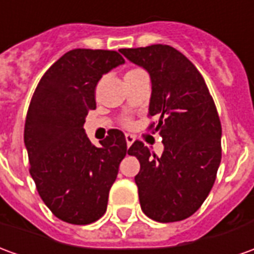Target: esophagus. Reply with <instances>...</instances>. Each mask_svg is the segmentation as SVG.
Returning <instances> with one entry per match:
<instances>
[{"instance_id":"34e87169","label":"esophagus","mask_w":254,"mask_h":254,"mask_svg":"<svg viewBox=\"0 0 254 254\" xmlns=\"http://www.w3.org/2000/svg\"><path fill=\"white\" fill-rule=\"evenodd\" d=\"M125 140H127V148H129V147L134 143V136H132V134H127V136H125Z\"/></svg>"}]
</instances>
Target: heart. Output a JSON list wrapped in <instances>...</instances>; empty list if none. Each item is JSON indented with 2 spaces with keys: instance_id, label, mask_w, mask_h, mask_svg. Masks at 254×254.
<instances>
[{
  "instance_id": "heart-1",
  "label": "heart",
  "mask_w": 254,
  "mask_h": 254,
  "mask_svg": "<svg viewBox=\"0 0 254 254\" xmlns=\"http://www.w3.org/2000/svg\"><path fill=\"white\" fill-rule=\"evenodd\" d=\"M134 72H139V70H130V71L127 72V75H130V74H134Z\"/></svg>"
}]
</instances>
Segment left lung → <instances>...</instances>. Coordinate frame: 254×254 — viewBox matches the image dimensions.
<instances>
[{"label": "left lung", "instance_id": "left-lung-1", "mask_svg": "<svg viewBox=\"0 0 254 254\" xmlns=\"http://www.w3.org/2000/svg\"><path fill=\"white\" fill-rule=\"evenodd\" d=\"M151 79L148 114L158 115L164 139L158 158L134 141L127 150L140 162L134 176L141 210L159 223L194 214L213 187L221 161V125L203 78L183 53L169 45L120 49Z\"/></svg>", "mask_w": 254, "mask_h": 254}]
</instances>
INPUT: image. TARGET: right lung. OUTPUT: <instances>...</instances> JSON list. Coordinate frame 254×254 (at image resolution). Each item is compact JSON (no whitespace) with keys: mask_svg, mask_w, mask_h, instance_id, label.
I'll list each match as a JSON object with an SVG mask.
<instances>
[{"mask_svg":"<svg viewBox=\"0 0 254 254\" xmlns=\"http://www.w3.org/2000/svg\"><path fill=\"white\" fill-rule=\"evenodd\" d=\"M124 63L115 51L72 49L44 74L30 103L24 125L30 175L42 201L65 223L90 224L106 213L127 140L111 129L95 147L84 124L96 109L97 82Z\"/></svg>","mask_w":254,"mask_h":254,"instance_id":"right-lung-1","label":"right lung"}]
</instances>
